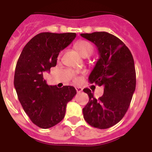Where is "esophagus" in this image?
I'll return each instance as SVG.
<instances>
[{
    "instance_id": "esophagus-1",
    "label": "esophagus",
    "mask_w": 152,
    "mask_h": 152,
    "mask_svg": "<svg viewBox=\"0 0 152 152\" xmlns=\"http://www.w3.org/2000/svg\"><path fill=\"white\" fill-rule=\"evenodd\" d=\"M76 90L77 93H80V92H82L83 89L81 87H80V86H77V87H76Z\"/></svg>"
}]
</instances>
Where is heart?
<instances>
[{
	"label": "heart",
	"instance_id": "obj_1",
	"mask_svg": "<svg viewBox=\"0 0 152 152\" xmlns=\"http://www.w3.org/2000/svg\"><path fill=\"white\" fill-rule=\"evenodd\" d=\"M75 48H76V50L78 52L79 54L82 56L83 57L89 56L94 51L93 45H91V43H90L87 41H80L76 43ZM77 80H76V81H77Z\"/></svg>",
	"mask_w": 152,
	"mask_h": 152
}]
</instances>
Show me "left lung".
<instances>
[{"label": "left lung", "mask_w": 152, "mask_h": 152, "mask_svg": "<svg viewBox=\"0 0 152 152\" xmlns=\"http://www.w3.org/2000/svg\"><path fill=\"white\" fill-rule=\"evenodd\" d=\"M80 35L95 45L100 56L89 81L104 87V94L99 99L90 89H84L90 100L83 109V117L92 127L107 129L123 118L131 104L136 87L134 58L125 44L110 33Z\"/></svg>", "instance_id": "left-lung-1"}]
</instances>
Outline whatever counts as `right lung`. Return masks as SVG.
Returning <instances> with one entry per match:
<instances>
[{
  "label": "right lung",
  "instance_id": "1",
  "mask_svg": "<svg viewBox=\"0 0 152 152\" xmlns=\"http://www.w3.org/2000/svg\"><path fill=\"white\" fill-rule=\"evenodd\" d=\"M76 36V33H39L25 45L18 60L14 79L18 97L31 121L43 129L64 118L67 103L76 94L73 86H48L43 78Z\"/></svg>",
  "mask_w": 152,
  "mask_h": 152
}]
</instances>
